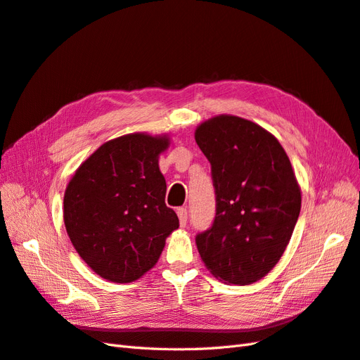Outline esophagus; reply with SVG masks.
Returning <instances> with one entry per match:
<instances>
[{
	"label": "esophagus",
	"mask_w": 360,
	"mask_h": 360,
	"mask_svg": "<svg viewBox=\"0 0 360 360\" xmlns=\"http://www.w3.org/2000/svg\"><path fill=\"white\" fill-rule=\"evenodd\" d=\"M177 216H179V221L181 226H186L188 224V210L186 207H179L177 209Z\"/></svg>",
	"instance_id": "obj_1"
}]
</instances>
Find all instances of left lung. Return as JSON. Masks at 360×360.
Masks as SVG:
<instances>
[{
  "instance_id": "8db88e82",
  "label": "left lung",
  "mask_w": 360,
  "mask_h": 360,
  "mask_svg": "<svg viewBox=\"0 0 360 360\" xmlns=\"http://www.w3.org/2000/svg\"><path fill=\"white\" fill-rule=\"evenodd\" d=\"M216 214L195 237L201 259L228 284L249 285L276 266L300 213V188L278 139L261 126L219 115L198 126Z\"/></svg>"
}]
</instances>
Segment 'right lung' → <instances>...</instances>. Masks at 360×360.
Segmentation results:
<instances>
[{
    "label": "right lung",
    "instance_id": "add662e5",
    "mask_svg": "<svg viewBox=\"0 0 360 360\" xmlns=\"http://www.w3.org/2000/svg\"><path fill=\"white\" fill-rule=\"evenodd\" d=\"M167 136L108 141L76 169L64 193V225L76 252L103 279L127 284L153 267L179 217L165 204L159 155Z\"/></svg>",
    "mask_w": 360,
    "mask_h": 360
}]
</instances>
